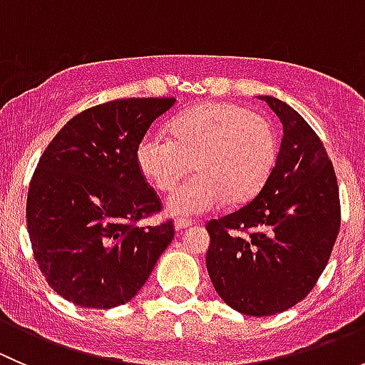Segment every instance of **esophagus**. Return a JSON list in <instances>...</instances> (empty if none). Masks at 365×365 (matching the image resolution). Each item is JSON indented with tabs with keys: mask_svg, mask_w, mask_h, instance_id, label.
I'll use <instances>...</instances> for the list:
<instances>
[{
	"mask_svg": "<svg viewBox=\"0 0 365 365\" xmlns=\"http://www.w3.org/2000/svg\"><path fill=\"white\" fill-rule=\"evenodd\" d=\"M192 220H190V219H183V217H180V219H176L175 220V227H176V230H187V227H189V226H192Z\"/></svg>",
	"mask_w": 365,
	"mask_h": 365,
	"instance_id": "esophagus-1",
	"label": "esophagus"
}]
</instances>
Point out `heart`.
Returning a JSON list of instances; mask_svg holds the SVG:
<instances>
[{
	"label": "heart",
	"instance_id": "b5f03b06",
	"mask_svg": "<svg viewBox=\"0 0 365 365\" xmlns=\"http://www.w3.org/2000/svg\"><path fill=\"white\" fill-rule=\"evenodd\" d=\"M277 160V135L267 118L226 102L187 109L171 123V138L150 132L135 148V164L153 189L171 190L194 168L197 175L168 197L171 215L190 217L252 200Z\"/></svg>",
	"mask_w": 365,
	"mask_h": 365
}]
</instances>
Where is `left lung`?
I'll use <instances>...</instances> for the list:
<instances>
[{
    "label": "left lung",
    "instance_id": "1",
    "mask_svg": "<svg viewBox=\"0 0 365 365\" xmlns=\"http://www.w3.org/2000/svg\"><path fill=\"white\" fill-rule=\"evenodd\" d=\"M282 123L270 178L249 205L206 224V268L219 297L242 314L270 316L314 288L339 235L334 165L311 125L263 95Z\"/></svg>",
    "mask_w": 365,
    "mask_h": 365
}]
</instances>
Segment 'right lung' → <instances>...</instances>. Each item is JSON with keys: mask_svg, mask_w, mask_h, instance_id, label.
Wrapping results in <instances>:
<instances>
[{"mask_svg": "<svg viewBox=\"0 0 365 365\" xmlns=\"http://www.w3.org/2000/svg\"><path fill=\"white\" fill-rule=\"evenodd\" d=\"M176 98H121L73 116L33 173L26 203L29 242L51 288L72 304L111 309L138 295L175 237L135 164L150 125Z\"/></svg>", "mask_w": 365, "mask_h": 365, "instance_id": "right-lung-1", "label": "right lung"}]
</instances>
